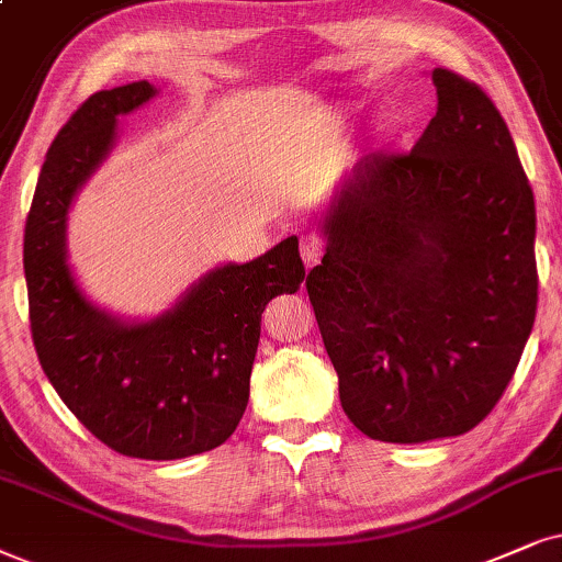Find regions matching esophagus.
Instances as JSON below:
<instances>
[{
  "label": "esophagus",
  "mask_w": 562,
  "mask_h": 562,
  "mask_svg": "<svg viewBox=\"0 0 562 562\" xmlns=\"http://www.w3.org/2000/svg\"><path fill=\"white\" fill-rule=\"evenodd\" d=\"M326 240L318 236V233H303L301 236V257L308 267H314L324 257Z\"/></svg>",
  "instance_id": "34e87169"
}]
</instances>
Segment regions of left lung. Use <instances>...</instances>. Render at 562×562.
<instances>
[{
	"mask_svg": "<svg viewBox=\"0 0 562 562\" xmlns=\"http://www.w3.org/2000/svg\"><path fill=\"white\" fill-rule=\"evenodd\" d=\"M438 111L407 153H368L305 277L345 415L389 443L461 436L514 379L537 314V212L487 92L432 69Z\"/></svg>",
	"mask_w": 562,
	"mask_h": 562,
	"instance_id": "obj_1",
	"label": "left lung"
}]
</instances>
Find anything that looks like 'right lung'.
<instances>
[{"mask_svg":"<svg viewBox=\"0 0 562 562\" xmlns=\"http://www.w3.org/2000/svg\"><path fill=\"white\" fill-rule=\"evenodd\" d=\"M147 80L92 92L56 134L25 220L27 314L41 368L72 415L109 449L132 459L212 451L248 404L261 314L305 280L290 236L248 265L204 277L166 316L122 324L85 301L64 254L75 191L113 145L119 113L150 101Z\"/></svg>","mask_w":562,"mask_h":562,"instance_id":"add662e5","label":"right lung"}]
</instances>
